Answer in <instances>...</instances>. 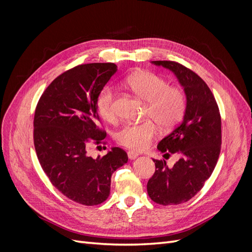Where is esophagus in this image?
I'll list each match as a JSON object with an SVG mask.
<instances>
[{
    "mask_svg": "<svg viewBox=\"0 0 252 252\" xmlns=\"http://www.w3.org/2000/svg\"><path fill=\"white\" fill-rule=\"evenodd\" d=\"M127 155H128V158H130V159H135L136 158H138L140 155L138 154V152H134V151H128L127 152Z\"/></svg>",
    "mask_w": 252,
    "mask_h": 252,
    "instance_id": "34e87169",
    "label": "esophagus"
}]
</instances>
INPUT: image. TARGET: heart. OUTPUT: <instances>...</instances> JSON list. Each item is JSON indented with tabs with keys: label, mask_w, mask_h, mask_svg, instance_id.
<instances>
[{
	"label": "heart",
	"mask_w": 252,
	"mask_h": 252,
	"mask_svg": "<svg viewBox=\"0 0 252 252\" xmlns=\"http://www.w3.org/2000/svg\"><path fill=\"white\" fill-rule=\"evenodd\" d=\"M126 85L142 101L146 102L145 117L140 124H128L116 133V141L121 146L141 151L148 147L158 133V126L163 131H169L182 120L186 109V97L183 91L150 71H139L129 75ZM96 109L101 118L107 122L116 119L114 91L110 86L104 87L96 100Z\"/></svg>",
	"instance_id": "obj_1"
}]
</instances>
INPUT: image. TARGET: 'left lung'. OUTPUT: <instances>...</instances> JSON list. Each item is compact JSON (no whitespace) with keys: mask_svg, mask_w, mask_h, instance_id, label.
Returning <instances> with one entry per match:
<instances>
[{"mask_svg":"<svg viewBox=\"0 0 252 252\" xmlns=\"http://www.w3.org/2000/svg\"><path fill=\"white\" fill-rule=\"evenodd\" d=\"M171 70L186 95L182 123L158 143L164 158L179 155L171 168L165 159H155L156 171L147 184L150 199L159 205L189 201L203 188L217 165L222 144L220 116L211 90L199 75L172 61H152Z\"/></svg>","mask_w":252,"mask_h":252,"instance_id":"1","label":"left lung"}]
</instances>
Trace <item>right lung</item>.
<instances>
[{
    "label": "right lung",
    "instance_id": "add662e5",
    "mask_svg": "<svg viewBox=\"0 0 252 252\" xmlns=\"http://www.w3.org/2000/svg\"><path fill=\"white\" fill-rule=\"evenodd\" d=\"M118 67L113 63L79 65L51 82L36 105L33 142L51 184L68 199L86 206L107 200L111 175L127 163V154L112 147L104 157L87 155L90 141L101 143L96 100Z\"/></svg>",
    "mask_w": 252,
    "mask_h": 252
}]
</instances>
